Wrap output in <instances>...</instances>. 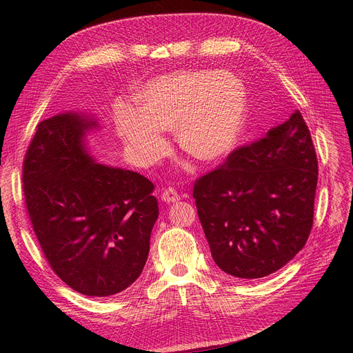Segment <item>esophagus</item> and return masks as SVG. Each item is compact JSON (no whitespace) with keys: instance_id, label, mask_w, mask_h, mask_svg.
Wrapping results in <instances>:
<instances>
[{"instance_id":"34e87169","label":"esophagus","mask_w":353,"mask_h":353,"mask_svg":"<svg viewBox=\"0 0 353 353\" xmlns=\"http://www.w3.org/2000/svg\"><path fill=\"white\" fill-rule=\"evenodd\" d=\"M161 199L162 201H165V203H174V201L181 200V196H179V192L172 188V186H170V188L163 190Z\"/></svg>"}]
</instances>
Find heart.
<instances>
[{
    "label": "heart",
    "instance_id": "1",
    "mask_svg": "<svg viewBox=\"0 0 353 353\" xmlns=\"http://www.w3.org/2000/svg\"><path fill=\"white\" fill-rule=\"evenodd\" d=\"M138 110L124 106L118 132L134 159L152 165L168 152L161 130H172L185 154L215 162L235 147L245 117V86L228 71L190 70L162 76L142 89Z\"/></svg>",
    "mask_w": 353,
    "mask_h": 353
}]
</instances>
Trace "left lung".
Wrapping results in <instances>:
<instances>
[{
  "instance_id": "8db88e82",
  "label": "left lung",
  "mask_w": 353,
  "mask_h": 353,
  "mask_svg": "<svg viewBox=\"0 0 353 353\" xmlns=\"http://www.w3.org/2000/svg\"><path fill=\"white\" fill-rule=\"evenodd\" d=\"M317 181L316 148L299 110L196 179L192 197L215 264L243 279L288 264L310 236Z\"/></svg>"
}]
</instances>
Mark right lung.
Listing matches in <instances>:
<instances>
[{
  "label": "right lung",
  "mask_w": 353,
  "mask_h": 353,
  "mask_svg": "<svg viewBox=\"0 0 353 353\" xmlns=\"http://www.w3.org/2000/svg\"><path fill=\"white\" fill-rule=\"evenodd\" d=\"M94 125L79 114L37 124L22 162V191L52 272L81 294L106 297L142 273L159 208L147 177L88 154L83 138Z\"/></svg>",
  "instance_id": "right-lung-1"
}]
</instances>
